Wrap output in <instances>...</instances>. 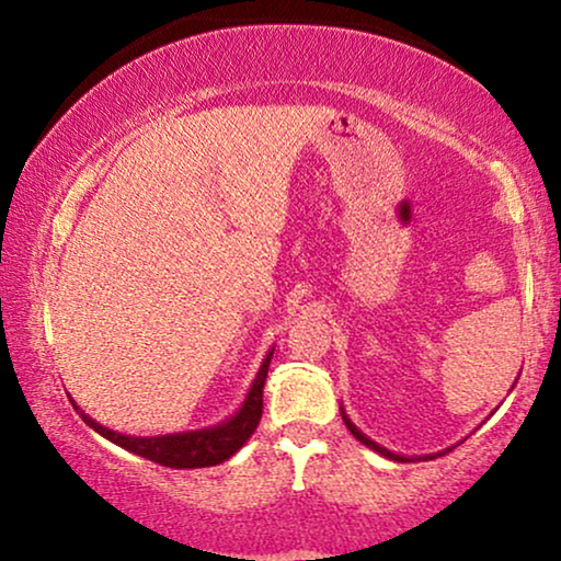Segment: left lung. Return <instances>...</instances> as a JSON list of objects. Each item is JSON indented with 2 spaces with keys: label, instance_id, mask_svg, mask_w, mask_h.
I'll list each match as a JSON object with an SVG mask.
<instances>
[{
  "label": "left lung",
  "instance_id": "8db88e82",
  "mask_svg": "<svg viewBox=\"0 0 561 561\" xmlns=\"http://www.w3.org/2000/svg\"><path fill=\"white\" fill-rule=\"evenodd\" d=\"M342 419H344V424H347V428H350V432H352V436H355V439L357 442H363L365 444V447H370L373 451H378V455H382V457H388V459H396V462H411V459L409 457H403V455H396V451H390V449H386V447H380V444L378 442H373L370 439V436H365L363 432H359V428L355 426V424H352V421H350V416H347V413H344V409H342ZM447 451H451V447L449 449H444V451H436V455H426V457H419V459H434V457H442V455H447ZM413 459H416V457H413Z\"/></svg>",
  "mask_w": 561,
  "mask_h": 561
}]
</instances>
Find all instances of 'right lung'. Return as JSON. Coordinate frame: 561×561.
<instances>
[{
    "instance_id": "obj_1",
    "label": "right lung",
    "mask_w": 561,
    "mask_h": 561,
    "mask_svg": "<svg viewBox=\"0 0 561 561\" xmlns=\"http://www.w3.org/2000/svg\"><path fill=\"white\" fill-rule=\"evenodd\" d=\"M271 357L273 350L265 355L263 365H260L255 380H252L248 396H244V401L240 409H237L234 416H229L217 426L198 428V432H179L163 436H127L96 424L94 419L87 416V413L76 405V401L71 403L76 413H79L96 434H102L104 439H110L122 449L133 451L137 457H145L150 459V462H158L163 467H175V470L214 467L232 457L234 451H240V447H244V442L255 434L260 416H263V386L267 378V367H271Z\"/></svg>"
}]
</instances>
